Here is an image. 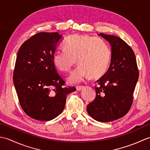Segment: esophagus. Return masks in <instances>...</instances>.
Here are the masks:
<instances>
[{
	"label": "esophagus",
	"mask_w": 150,
	"mask_h": 150,
	"mask_svg": "<svg viewBox=\"0 0 150 150\" xmlns=\"http://www.w3.org/2000/svg\"><path fill=\"white\" fill-rule=\"evenodd\" d=\"M83 88H84V86H77L76 87V89H77V91H81Z\"/></svg>",
	"instance_id": "34e87169"
}]
</instances>
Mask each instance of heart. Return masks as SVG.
<instances>
[{
    "label": "heart",
    "mask_w": 150,
    "mask_h": 150,
    "mask_svg": "<svg viewBox=\"0 0 150 150\" xmlns=\"http://www.w3.org/2000/svg\"><path fill=\"white\" fill-rule=\"evenodd\" d=\"M62 48L64 51L56 52L53 56V63L57 69L67 72L77 62L79 64L68 77L70 83H80L89 77L100 78L109 68L110 48L98 38L88 35H73L66 39Z\"/></svg>",
    "instance_id": "obj_1"
}]
</instances>
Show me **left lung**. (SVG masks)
<instances>
[{
	"label": "left lung",
	"instance_id": "1",
	"mask_svg": "<svg viewBox=\"0 0 150 150\" xmlns=\"http://www.w3.org/2000/svg\"><path fill=\"white\" fill-rule=\"evenodd\" d=\"M111 46V64L105 75L97 81L96 97L87 106L89 115L101 122L120 119L128 112L139 79L133 50L119 37L99 33Z\"/></svg>",
	"mask_w": 150,
	"mask_h": 150
}]
</instances>
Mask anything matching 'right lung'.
Segmentation results:
<instances>
[{
	"instance_id": "obj_1",
	"label": "right lung",
	"mask_w": 150,
	"mask_h": 150,
	"mask_svg": "<svg viewBox=\"0 0 150 150\" xmlns=\"http://www.w3.org/2000/svg\"><path fill=\"white\" fill-rule=\"evenodd\" d=\"M62 39L57 32H41L18 50L13 79L22 110L32 119H55L63 111L67 95L76 90L75 87H63L65 82L53 63Z\"/></svg>"
}]
</instances>
